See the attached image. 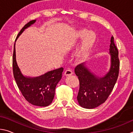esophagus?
<instances>
[{"mask_svg":"<svg viewBox=\"0 0 133 133\" xmlns=\"http://www.w3.org/2000/svg\"><path fill=\"white\" fill-rule=\"evenodd\" d=\"M73 71L71 70V69H67V70H66L64 71V75L66 76H70L71 75H73Z\"/></svg>","mask_w":133,"mask_h":133,"instance_id":"obj_1","label":"esophagus"}]
</instances>
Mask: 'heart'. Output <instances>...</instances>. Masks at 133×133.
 Segmentation results:
<instances>
[{"label":"heart","mask_w":133,"mask_h":133,"mask_svg":"<svg viewBox=\"0 0 133 133\" xmlns=\"http://www.w3.org/2000/svg\"><path fill=\"white\" fill-rule=\"evenodd\" d=\"M76 37L77 38H83L79 56L81 58H84L94 45L96 40V34L92 31H87L85 29H82L77 31Z\"/></svg>","instance_id":"obj_1"}]
</instances>
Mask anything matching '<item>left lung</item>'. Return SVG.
<instances>
[{
	"instance_id": "8db88e82",
	"label": "left lung",
	"mask_w": 133,
	"mask_h": 133,
	"mask_svg": "<svg viewBox=\"0 0 133 133\" xmlns=\"http://www.w3.org/2000/svg\"><path fill=\"white\" fill-rule=\"evenodd\" d=\"M111 66L104 76L99 77L90 71L85 63L75 67V72L79 80L77 99L82 107L92 109L99 106L108 98L117 81L119 69L118 51L111 37L109 46Z\"/></svg>"
}]
</instances>
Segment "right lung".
Returning <instances> with one entry per match:
<instances>
[{
  "mask_svg": "<svg viewBox=\"0 0 133 133\" xmlns=\"http://www.w3.org/2000/svg\"><path fill=\"white\" fill-rule=\"evenodd\" d=\"M35 22L36 20H32L27 23L19 32L16 40L25 29ZM12 66L15 80L25 99L35 106L47 107L51 104L55 95L56 86L62 79L63 67L48 71L37 77L24 76L16 62L15 43L14 44Z\"/></svg>",
  "mask_w": 133,
  "mask_h": 133,
  "instance_id": "obj_1",
  "label": "right lung"
}]
</instances>
